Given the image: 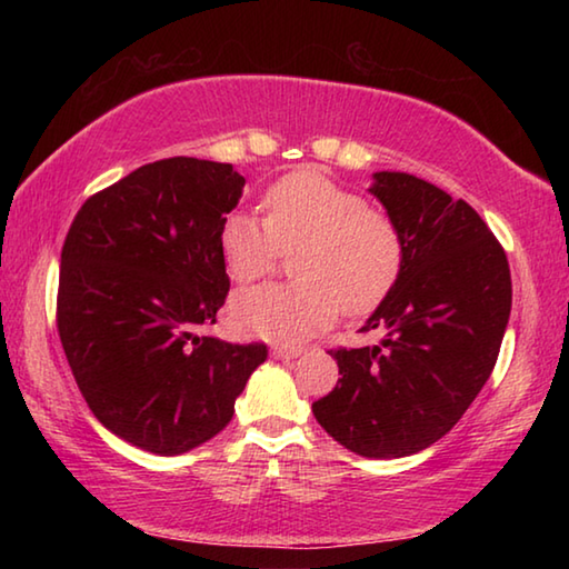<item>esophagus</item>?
Wrapping results in <instances>:
<instances>
[{
	"label": "esophagus",
	"mask_w": 569,
	"mask_h": 569,
	"mask_svg": "<svg viewBox=\"0 0 569 569\" xmlns=\"http://www.w3.org/2000/svg\"><path fill=\"white\" fill-rule=\"evenodd\" d=\"M273 359H298L303 353V349H283V346H276L271 351Z\"/></svg>",
	"instance_id": "34e87169"
}]
</instances>
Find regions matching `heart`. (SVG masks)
Returning <instances> with one entry per match:
<instances>
[{"instance_id": "1", "label": "heart", "mask_w": 569, "mask_h": 569, "mask_svg": "<svg viewBox=\"0 0 569 569\" xmlns=\"http://www.w3.org/2000/svg\"><path fill=\"white\" fill-rule=\"evenodd\" d=\"M263 223L233 213L220 226V256L236 283L266 276L278 250H293V283L238 293L230 319L238 331L276 343H301L339 319L369 313L397 283V226L366 200L319 170L291 172L263 196Z\"/></svg>"}]
</instances>
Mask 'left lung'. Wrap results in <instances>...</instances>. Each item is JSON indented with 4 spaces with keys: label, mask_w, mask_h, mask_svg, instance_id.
<instances>
[{
    "label": "left lung",
    "mask_w": 569,
    "mask_h": 569,
    "mask_svg": "<svg viewBox=\"0 0 569 569\" xmlns=\"http://www.w3.org/2000/svg\"><path fill=\"white\" fill-rule=\"evenodd\" d=\"M369 192L401 238V271L361 331L379 346L331 356L341 379L313 417L369 459L417 455L461 419L502 346L512 278L502 246L465 200L409 172H373Z\"/></svg>",
    "instance_id": "1"
}]
</instances>
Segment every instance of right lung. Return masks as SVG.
I'll list each match as a JSON object with an SVG mask.
<instances>
[{"label":"right lung","mask_w":569,"mask_h":569,"mask_svg":"<svg viewBox=\"0 0 569 569\" xmlns=\"http://www.w3.org/2000/svg\"><path fill=\"white\" fill-rule=\"evenodd\" d=\"M230 162L168 158L92 196L62 248L57 329L104 429L150 455L213 439L263 343L198 336L226 303L220 226L243 196Z\"/></svg>","instance_id":"1"}]
</instances>
